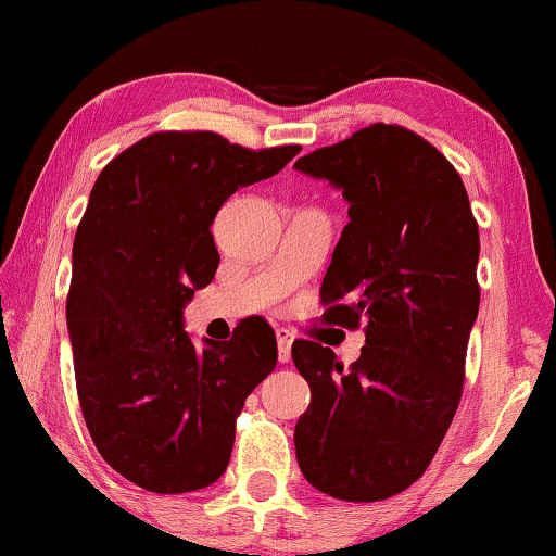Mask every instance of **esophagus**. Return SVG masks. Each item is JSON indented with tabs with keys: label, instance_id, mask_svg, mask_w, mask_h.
Masks as SVG:
<instances>
[{
	"label": "esophagus",
	"instance_id": "esophagus-1",
	"mask_svg": "<svg viewBox=\"0 0 556 556\" xmlns=\"http://www.w3.org/2000/svg\"><path fill=\"white\" fill-rule=\"evenodd\" d=\"M276 341H278V362L286 364L291 358V343H293V332L286 328L276 330Z\"/></svg>",
	"mask_w": 556,
	"mask_h": 556
}]
</instances>
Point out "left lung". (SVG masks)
I'll return each instance as SVG.
<instances>
[{
	"instance_id": "left-lung-1",
	"label": "left lung",
	"mask_w": 556,
	"mask_h": 556,
	"mask_svg": "<svg viewBox=\"0 0 556 556\" xmlns=\"http://www.w3.org/2000/svg\"><path fill=\"white\" fill-rule=\"evenodd\" d=\"M349 202L325 273V323H367L343 371L330 349L296 341L309 382L293 445L304 479L345 502L388 500L432 463L460 403L479 315V226L453 163L397 124H371L293 163Z\"/></svg>"
}]
</instances>
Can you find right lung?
Masks as SVG:
<instances>
[{
    "instance_id": "obj_1",
    "label": "right lung",
    "mask_w": 556,
    "mask_h": 556,
    "mask_svg": "<svg viewBox=\"0 0 556 556\" xmlns=\"http://www.w3.org/2000/svg\"><path fill=\"white\" fill-rule=\"evenodd\" d=\"M299 146L247 150L215 132H155L103 168L72 244L67 330L98 453L155 494L224 476L247 395L276 369V332L247 319L198 345L185 306L218 270L211 226Z\"/></svg>"
}]
</instances>
